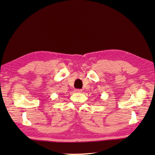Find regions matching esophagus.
Returning a JSON list of instances; mask_svg holds the SVG:
<instances>
[{
  "mask_svg": "<svg viewBox=\"0 0 155 155\" xmlns=\"http://www.w3.org/2000/svg\"><path fill=\"white\" fill-rule=\"evenodd\" d=\"M75 92L78 93H81L82 92V90H81V89H76V90H75Z\"/></svg>",
  "mask_w": 155,
  "mask_h": 155,
  "instance_id": "obj_1",
  "label": "esophagus"
}]
</instances>
